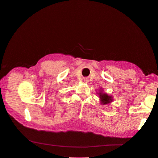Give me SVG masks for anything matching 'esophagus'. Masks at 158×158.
Returning <instances> with one entry per match:
<instances>
[{
  "label": "esophagus",
  "mask_w": 158,
  "mask_h": 158,
  "mask_svg": "<svg viewBox=\"0 0 158 158\" xmlns=\"http://www.w3.org/2000/svg\"><path fill=\"white\" fill-rule=\"evenodd\" d=\"M83 81H84L85 83H88L89 82V79L87 78H84Z\"/></svg>",
  "instance_id": "esophagus-1"
}]
</instances>
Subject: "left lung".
<instances>
[{
    "instance_id": "obj_1",
    "label": "left lung",
    "mask_w": 158,
    "mask_h": 158,
    "mask_svg": "<svg viewBox=\"0 0 158 158\" xmlns=\"http://www.w3.org/2000/svg\"><path fill=\"white\" fill-rule=\"evenodd\" d=\"M103 89L100 88L99 92H97L99 95V98L100 100L101 104L107 105L113 102V101H114V97L107 94V93H103Z\"/></svg>"
}]
</instances>
